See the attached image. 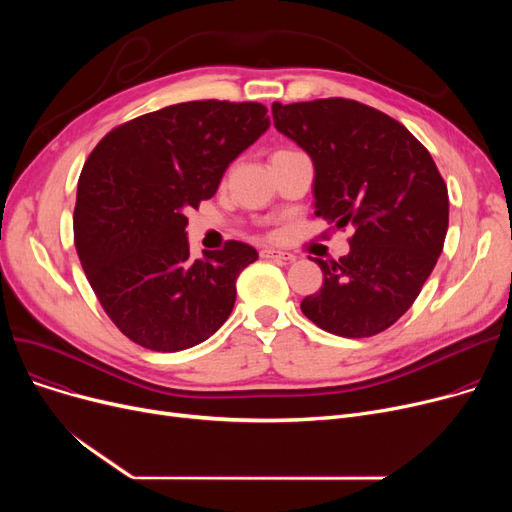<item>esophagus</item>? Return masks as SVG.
I'll return each mask as SVG.
<instances>
[{"mask_svg":"<svg viewBox=\"0 0 512 512\" xmlns=\"http://www.w3.org/2000/svg\"><path fill=\"white\" fill-rule=\"evenodd\" d=\"M261 257L282 261V263H292L294 259H297L292 253H286V251H280V249H261Z\"/></svg>","mask_w":512,"mask_h":512,"instance_id":"esophagus-1","label":"esophagus"}]
</instances>
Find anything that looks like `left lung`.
<instances>
[{
  "instance_id": "obj_1",
  "label": "left lung",
  "mask_w": 512,
  "mask_h": 512,
  "mask_svg": "<svg viewBox=\"0 0 512 512\" xmlns=\"http://www.w3.org/2000/svg\"><path fill=\"white\" fill-rule=\"evenodd\" d=\"M272 114L313 161L315 215L355 230L348 255L315 259L324 284L303 299V313L344 338L384 332L415 303L442 253L446 182L405 126L359 101H276Z\"/></svg>"
}]
</instances>
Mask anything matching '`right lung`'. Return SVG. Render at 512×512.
<instances>
[{
	"label": "right lung",
	"mask_w": 512,
	"mask_h": 512,
	"mask_svg": "<svg viewBox=\"0 0 512 512\" xmlns=\"http://www.w3.org/2000/svg\"><path fill=\"white\" fill-rule=\"evenodd\" d=\"M255 101L168 105L107 132L78 178L74 245L116 328L149 351L176 353L222 328L236 278L257 251L228 240L191 259L188 209L218 191L232 161L270 128Z\"/></svg>",
	"instance_id": "right-lung-1"
}]
</instances>
